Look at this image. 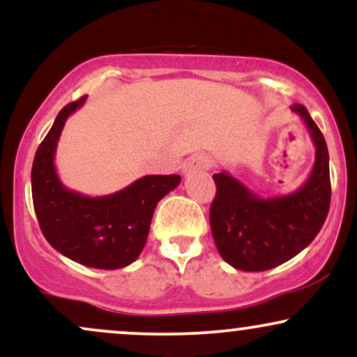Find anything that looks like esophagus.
<instances>
[{"label":"esophagus","instance_id":"obj_1","mask_svg":"<svg viewBox=\"0 0 357 357\" xmlns=\"http://www.w3.org/2000/svg\"><path fill=\"white\" fill-rule=\"evenodd\" d=\"M211 165L210 158L204 154H196L192 155V158L188 159L186 166H184V173L186 174H191V173H196V171H203V169H208Z\"/></svg>","mask_w":357,"mask_h":357}]
</instances>
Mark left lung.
<instances>
[{
    "label": "left lung",
    "mask_w": 357,
    "mask_h": 357,
    "mask_svg": "<svg viewBox=\"0 0 357 357\" xmlns=\"http://www.w3.org/2000/svg\"><path fill=\"white\" fill-rule=\"evenodd\" d=\"M296 112L309 129L315 161L307 181L289 195L260 198L227 171L213 174L216 196L210 225L221 258L243 272H264L301 253L321 231L331 204L326 139L301 104Z\"/></svg>",
    "instance_id": "1"
}]
</instances>
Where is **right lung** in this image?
<instances>
[{
	"instance_id": "add662e5",
	"label": "right lung",
	"mask_w": 357,
	"mask_h": 357,
	"mask_svg": "<svg viewBox=\"0 0 357 357\" xmlns=\"http://www.w3.org/2000/svg\"><path fill=\"white\" fill-rule=\"evenodd\" d=\"M87 97L65 105L45 136L31 167V195L40 228L56 252L92 268L127 267L141 255L155 204L173 191L181 176L153 174L105 196L68 190L55 169V151L67 119Z\"/></svg>"
}]
</instances>
